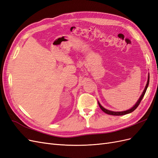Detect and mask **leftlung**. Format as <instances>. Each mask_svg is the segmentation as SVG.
Masks as SVG:
<instances>
[{
    "mask_svg": "<svg viewBox=\"0 0 158 158\" xmlns=\"http://www.w3.org/2000/svg\"><path fill=\"white\" fill-rule=\"evenodd\" d=\"M149 80H150V74H148V82H147L146 85V87H145V89H144V91H143V92H142V95H141V96L140 97L139 99L138 100V102L136 103V104H135V106H134L131 109L127 110V111H118V112L112 111H109V110H107V109H105L104 107H103L102 106V105L100 104V103L98 102V104H99V107L101 108V109L102 110V111H103L104 113H107V114H111V115H117V116L124 115V114H128V113H131V112L134 111H135V110L138 107V106H139V104H140V103L141 102V101H142V99L143 97H144V94H145V93H146V89H147V88H148V84H149Z\"/></svg>",
    "mask_w": 158,
    "mask_h": 158,
    "instance_id": "left-lung-1",
    "label": "left lung"
}]
</instances>
